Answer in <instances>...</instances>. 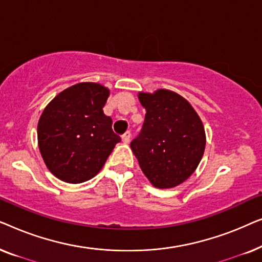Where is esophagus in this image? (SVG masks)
<instances>
[{"mask_svg":"<svg viewBox=\"0 0 262 262\" xmlns=\"http://www.w3.org/2000/svg\"><path fill=\"white\" fill-rule=\"evenodd\" d=\"M121 139H123L124 143H128V142H130V139H131V132H130V131L125 132V134H124L123 136H121Z\"/></svg>","mask_w":262,"mask_h":262,"instance_id":"esophagus-1","label":"esophagus"}]
</instances>
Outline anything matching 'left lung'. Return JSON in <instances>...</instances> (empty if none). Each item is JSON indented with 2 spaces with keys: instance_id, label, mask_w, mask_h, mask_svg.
Segmentation results:
<instances>
[{
  "instance_id": "obj_1",
  "label": "left lung",
  "mask_w": 262,
  "mask_h": 262,
  "mask_svg": "<svg viewBox=\"0 0 262 262\" xmlns=\"http://www.w3.org/2000/svg\"><path fill=\"white\" fill-rule=\"evenodd\" d=\"M138 98L146 113L132 151L155 187H175L191 177L203 157L202 120L187 100L167 89L139 93Z\"/></svg>"
}]
</instances>
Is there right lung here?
Listing matches in <instances>:
<instances>
[{
    "label": "right lung",
    "mask_w": 262,
    "mask_h": 262,
    "mask_svg": "<svg viewBox=\"0 0 262 262\" xmlns=\"http://www.w3.org/2000/svg\"><path fill=\"white\" fill-rule=\"evenodd\" d=\"M110 91L83 82L59 93L38 123V143L50 171L69 184L91 180L117 143L112 118L103 113Z\"/></svg>",
    "instance_id": "obj_1"
}]
</instances>
